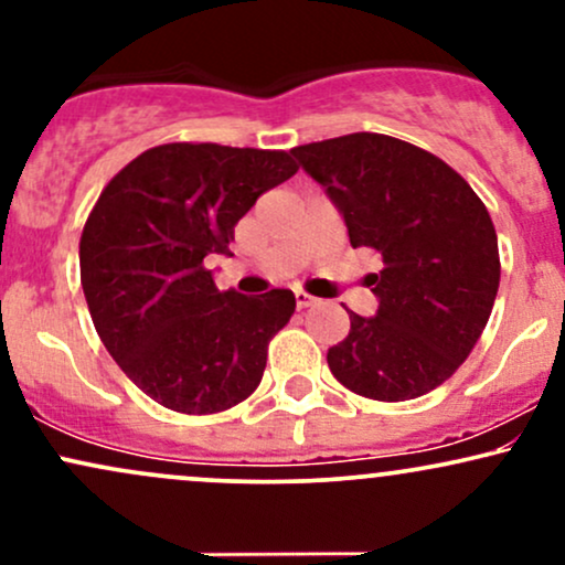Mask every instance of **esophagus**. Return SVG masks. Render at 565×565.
<instances>
[{
    "instance_id": "obj_1",
    "label": "esophagus",
    "mask_w": 565,
    "mask_h": 565,
    "mask_svg": "<svg viewBox=\"0 0 565 565\" xmlns=\"http://www.w3.org/2000/svg\"><path fill=\"white\" fill-rule=\"evenodd\" d=\"M295 305H297V310H305V308H310V305H316V300L310 295H305V291H295Z\"/></svg>"
}]
</instances>
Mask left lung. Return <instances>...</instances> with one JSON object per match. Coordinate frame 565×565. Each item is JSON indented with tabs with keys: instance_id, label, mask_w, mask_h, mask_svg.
Here are the masks:
<instances>
[{
	"instance_id": "8db88e82",
	"label": "left lung",
	"mask_w": 565,
	"mask_h": 565,
	"mask_svg": "<svg viewBox=\"0 0 565 565\" xmlns=\"http://www.w3.org/2000/svg\"><path fill=\"white\" fill-rule=\"evenodd\" d=\"M291 153L345 220L353 249L382 255L369 276L377 313L348 310L350 332L327 353L332 374L374 401L438 387L494 308L499 249L483 201L446 161L387 135L353 132Z\"/></svg>"
}]
</instances>
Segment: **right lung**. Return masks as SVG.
Wrapping results in <instances>:
<instances>
[{
    "label": "right lung",
    "mask_w": 565,
    "mask_h": 565,
    "mask_svg": "<svg viewBox=\"0 0 565 565\" xmlns=\"http://www.w3.org/2000/svg\"><path fill=\"white\" fill-rule=\"evenodd\" d=\"M295 172L287 151L170 142L103 188L82 231V289L103 345L157 404L215 414L260 385L295 295L220 291L206 257L231 255L238 220Z\"/></svg>",
    "instance_id": "add662e5"
}]
</instances>
